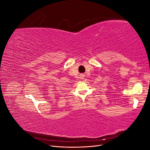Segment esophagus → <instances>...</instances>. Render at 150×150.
<instances>
[{
  "label": "esophagus",
  "instance_id": "34e87169",
  "mask_svg": "<svg viewBox=\"0 0 150 150\" xmlns=\"http://www.w3.org/2000/svg\"><path fill=\"white\" fill-rule=\"evenodd\" d=\"M80 76H81V79H83L84 78V75L83 74H81Z\"/></svg>",
  "mask_w": 150,
  "mask_h": 150
}]
</instances>
